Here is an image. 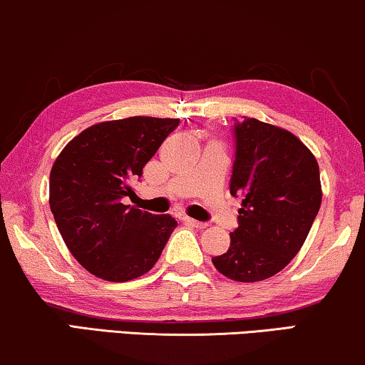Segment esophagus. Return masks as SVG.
<instances>
[{"label":"esophagus","mask_w":365,"mask_h":365,"mask_svg":"<svg viewBox=\"0 0 365 365\" xmlns=\"http://www.w3.org/2000/svg\"><path fill=\"white\" fill-rule=\"evenodd\" d=\"M183 222L187 223V225H190V227H193V228H207L208 225L207 223H203V222H197V220H193V218H190V217H183Z\"/></svg>","instance_id":"esophagus-1"}]
</instances>
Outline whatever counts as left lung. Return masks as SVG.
Returning <instances> with one entry per match:
<instances>
[{"label":"left lung","instance_id":"obj_1","mask_svg":"<svg viewBox=\"0 0 365 365\" xmlns=\"http://www.w3.org/2000/svg\"><path fill=\"white\" fill-rule=\"evenodd\" d=\"M230 193L241 197L238 228L215 268L233 281L268 279L297 255L319 212V165L296 135L258 119L235 122Z\"/></svg>","mask_w":365,"mask_h":365}]
</instances>
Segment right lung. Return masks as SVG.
Listing matches in <instances>:
<instances>
[{
	"instance_id": "right-lung-1",
	"label": "right lung",
	"mask_w": 365,
	"mask_h": 365,
	"mask_svg": "<svg viewBox=\"0 0 365 365\" xmlns=\"http://www.w3.org/2000/svg\"><path fill=\"white\" fill-rule=\"evenodd\" d=\"M180 124V119L129 117L101 122L74 137L56 158L49 205L66 246L81 266L114 283L153 268L177 227L170 215H152L122 198L130 178Z\"/></svg>"
}]
</instances>
